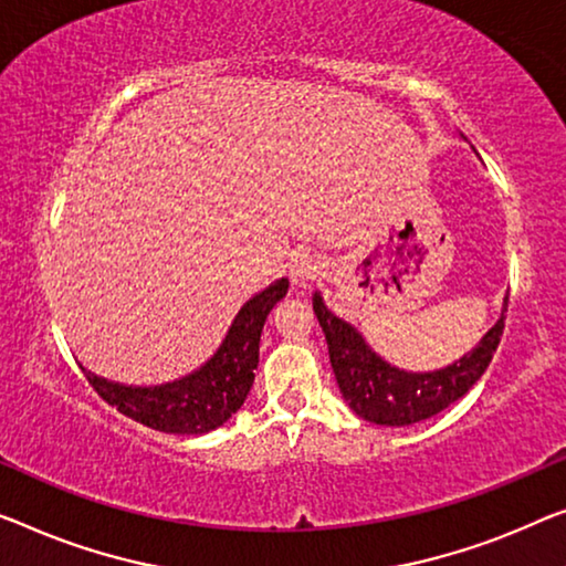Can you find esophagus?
<instances>
[{
	"label": "esophagus",
	"instance_id": "obj_1",
	"mask_svg": "<svg viewBox=\"0 0 566 566\" xmlns=\"http://www.w3.org/2000/svg\"><path fill=\"white\" fill-rule=\"evenodd\" d=\"M292 282L294 284H307L319 274V261L310 254H302L292 261Z\"/></svg>",
	"mask_w": 566,
	"mask_h": 566
}]
</instances>
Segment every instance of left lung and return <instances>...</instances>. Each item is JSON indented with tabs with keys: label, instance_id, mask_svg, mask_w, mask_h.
Here are the masks:
<instances>
[{
	"label": "left lung",
	"instance_id": "1",
	"mask_svg": "<svg viewBox=\"0 0 566 566\" xmlns=\"http://www.w3.org/2000/svg\"><path fill=\"white\" fill-rule=\"evenodd\" d=\"M312 310L325 333L343 399L360 419L384 427H409L415 421L440 415L460 396H465L493 360L505 327V315H501L499 323L483 335V340L452 366L429 370V374H409L376 356L356 327L325 307L319 292L312 297Z\"/></svg>",
	"mask_w": 566,
	"mask_h": 566
}]
</instances>
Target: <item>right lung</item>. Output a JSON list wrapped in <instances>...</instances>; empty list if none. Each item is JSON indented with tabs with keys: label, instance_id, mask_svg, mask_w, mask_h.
<instances>
[{
	"label": "right lung",
	"instance_id": "1",
	"mask_svg": "<svg viewBox=\"0 0 566 566\" xmlns=\"http://www.w3.org/2000/svg\"><path fill=\"white\" fill-rule=\"evenodd\" d=\"M286 280H276L239 310L221 348L206 366L159 386H124L86 374L94 391L139 424L167 434H206L226 424L247 401L259 366V340L266 315L286 294Z\"/></svg>",
	"mask_w": 566,
	"mask_h": 566
}]
</instances>
